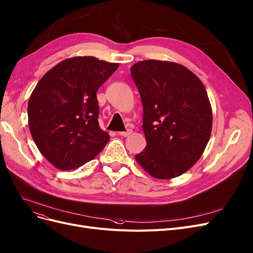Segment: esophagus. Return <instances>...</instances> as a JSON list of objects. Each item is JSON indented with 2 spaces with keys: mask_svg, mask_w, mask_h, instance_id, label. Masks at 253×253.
<instances>
[{
  "mask_svg": "<svg viewBox=\"0 0 253 253\" xmlns=\"http://www.w3.org/2000/svg\"><path fill=\"white\" fill-rule=\"evenodd\" d=\"M130 133H132V129H130V128H126V130H125V132H118V135L126 137V136H128Z\"/></svg>",
  "mask_w": 253,
  "mask_h": 253,
  "instance_id": "34e87169",
  "label": "esophagus"
}]
</instances>
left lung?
<instances>
[{"label": "left lung", "mask_w": 253, "mask_h": 253, "mask_svg": "<svg viewBox=\"0 0 253 253\" xmlns=\"http://www.w3.org/2000/svg\"><path fill=\"white\" fill-rule=\"evenodd\" d=\"M143 107L145 149L136 161L156 179L187 171L210 141L212 111L202 82L184 66L149 59L130 68Z\"/></svg>", "instance_id": "obj_1"}]
</instances>
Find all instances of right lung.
<instances>
[{
	"instance_id": "1",
	"label": "right lung",
	"mask_w": 253,
	"mask_h": 253,
	"mask_svg": "<svg viewBox=\"0 0 253 253\" xmlns=\"http://www.w3.org/2000/svg\"><path fill=\"white\" fill-rule=\"evenodd\" d=\"M118 64L93 56L63 60L43 75L28 102L30 133L42 156L60 170L93 160L110 136L98 124L96 92Z\"/></svg>"
}]
</instances>
